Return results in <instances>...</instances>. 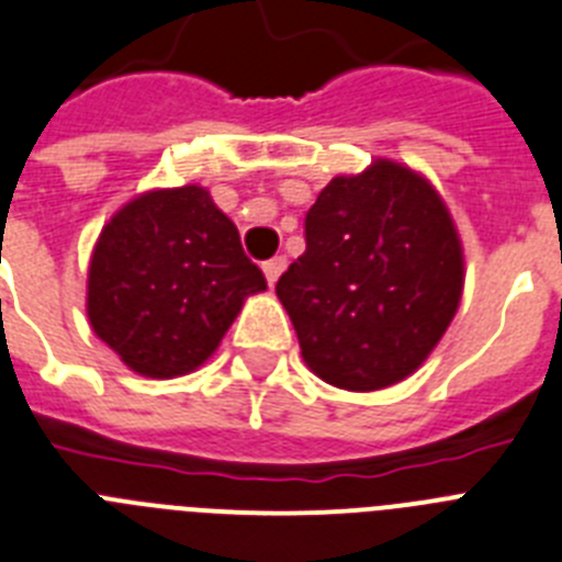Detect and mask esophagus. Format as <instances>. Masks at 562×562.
Instances as JSON below:
<instances>
[{
	"mask_svg": "<svg viewBox=\"0 0 562 562\" xmlns=\"http://www.w3.org/2000/svg\"><path fill=\"white\" fill-rule=\"evenodd\" d=\"M284 270H286V258L284 256H276V258H270V261H263V276H267L270 286L276 284Z\"/></svg>",
	"mask_w": 562,
	"mask_h": 562,
	"instance_id": "34e87169",
	"label": "esophagus"
}]
</instances>
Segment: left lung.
<instances>
[{
  "instance_id": "left-lung-1",
  "label": "left lung",
  "mask_w": 562,
  "mask_h": 562,
  "mask_svg": "<svg viewBox=\"0 0 562 562\" xmlns=\"http://www.w3.org/2000/svg\"><path fill=\"white\" fill-rule=\"evenodd\" d=\"M463 276V244L438 190L418 170L375 158L321 190L304 256L278 278L276 295L321 381L375 392L438 347Z\"/></svg>"
}]
</instances>
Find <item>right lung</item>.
Masks as SVG:
<instances>
[{"label":"right lung","instance_id":"1","mask_svg":"<svg viewBox=\"0 0 562 562\" xmlns=\"http://www.w3.org/2000/svg\"><path fill=\"white\" fill-rule=\"evenodd\" d=\"M267 278L207 187L147 190L113 213L88 267L93 333L144 378L195 372Z\"/></svg>","mask_w":562,"mask_h":562}]
</instances>
